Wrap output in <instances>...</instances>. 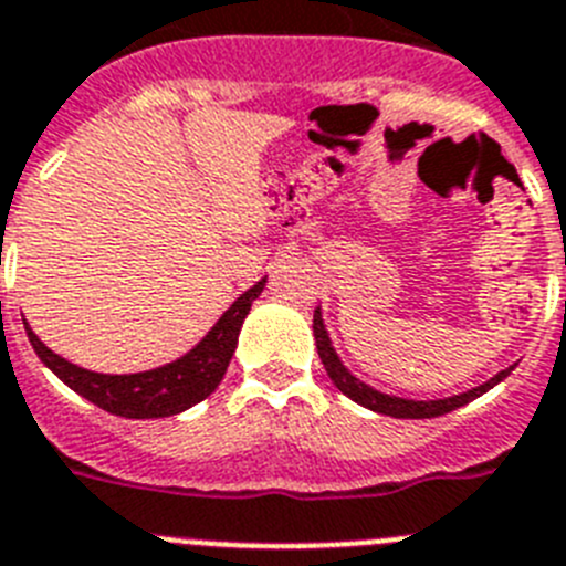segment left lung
<instances>
[{
	"instance_id": "obj_1",
	"label": "left lung",
	"mask_w": 566,
	"mask_h": 566,
	"mask_svg": "<svg viewBox=\"0 0 566 566\" xmlns=\"http://www.w3.org/2000/svg\"><path fill=\"white\" fill-rule=\"evenodd\" d=\"M313 333H315V346H318V358L321 364H324V369H327L329 380H333V384L338 386L349 400H355V403L366 406V409L371 411H378V415L403 417V420H426V417H440V415H448V411L460 409V406L471 403V400H476L480 395H485L488 389H493V386H496L502 378H507L513 369V366L511 369H502L496 378L476 386V389L465 391V395L446 397V400H403V397H389L369 389V386L360 384L358 378H353V375L344 369V364H340L338 355H335L333 344H329V335L327 329H324V321H321L318 310L313 313Z\"/></svg>"
}]
</instances>
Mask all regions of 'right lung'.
I'll use <instances>...</instances> for the list:
<instances>
[{
  "label": "right lung",
  "instance_id": "obj_1",
  "mask_svg": "<svg viewBox=\"0 0 566 566\" xmlns=\"http://www.w3.org/2000/svg\"><path fill=\"white\" fill-rule=\"evenodd\" d=\"M262 282L239 295L228 307V313L213 324L211 333L200 340L188 355L169 366L151 371H137V375H98V371L81 369L70 364L61 355L35 338L33 329L24 324L28 338L33 344L35 355L44 360V366L53 369L55 378H61L73 391L86 397L90 403L101 406L109 415L129 417V420H151V417H171L186 411L188 406L200 403L220 386L228 364L237 349L239 329L251 310L253 298L262 293Z\"/></svg>",
  "mask_w": 566,
  "mask_h": 566
}]
</instances>
